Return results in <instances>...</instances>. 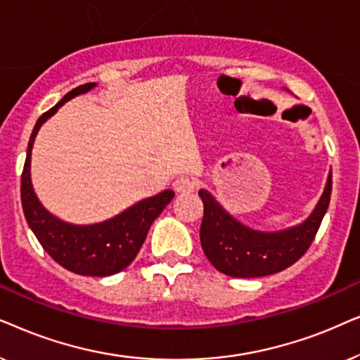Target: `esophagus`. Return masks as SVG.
<instances>
[{
  "label": "esophagus",
  "mask_w": 360,
  "mask_h": 360,
  "mask_svg": "<svg viewBox=\"0 0 360 360\" xmlns=\"http://www.w3.org/2000/svg\"><path fill=\"white\" fill-rule=\"evenodd\" d=\"M195 186H198V183H195V179H193V177H189V176L177 177L174 183H172V188H174L176 193H179V194H191V193H194Z\"/></svg>",
  "instance_id": "1"
}]
</instances>
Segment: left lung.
<instances>
[{
    "mask_svg": "<svg viewBox=\"0 0 360 360\" xmlns=\"http://www.w3.org/2000/svg\"><path fill=\"white\" fill-rule=\"evenodd\" d=\"M333 174L314 212L298 227L275 233L257 232L232 219L212 195L199 191L204 204L200 245L209 262L220 273L236 278H257L278 273L293 265L313 243L329 207Z\"/></svg>",
    "mask_w": 360,
    "mask_h": 360,
    "instance_id": "8db88e82",
    "label": "left lung"
}]
</instances>
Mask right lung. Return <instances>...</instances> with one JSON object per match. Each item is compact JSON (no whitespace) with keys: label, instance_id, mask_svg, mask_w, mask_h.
I'll return each mask as SVG.
<instances>
[{"label":"right lung","instance_id":"1","mask_svg":"<svg viewBox=\"0 0 360 360\" xmlns=\"http://www.w3.org/2000/svg\"><path fill=\"white\" fill-rule=\"evenodd\" d=\"M95 84H84L72 89L59 103L36 122L27 143V155L21 174V204L24 217L42 248L65 270L84 276H110L122 271L140 252L151 224L174 198L172 191H162L155 198L127 209L117 217L95 225H72L56 219L42 207L31 184V150L41 124L57 112L67 100L87 92Z\"/></svg>","mask_w":360,"mask_h":360}]
</instances>
